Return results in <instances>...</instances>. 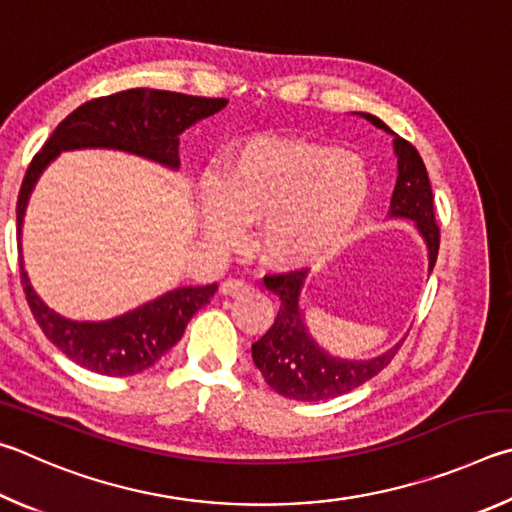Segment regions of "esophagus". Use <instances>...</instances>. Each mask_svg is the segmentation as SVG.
<instances>
[{
  "mask_svg": "<svg viewBox=\"0 0 512 512\" xmlns=\"http://www.w3.org/2000/svg\"><path fill=\"white\" fill-rule=\"evenodd\" d=\"M220 290H222V294H242L249 290V285L242 279H227V281H222Z\"/></svg>",
  "mask_w": 512,
  "mask_h": 512,
  "instance_id": "34e87169",
  "label": "esophagus"
}]
</instances>
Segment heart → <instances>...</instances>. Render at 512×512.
Returning a JSON list of instances; mask_svg holds the SVG:
<instances>
[{
    "label": "heart",
    "instance_id": "1",
    "mask_svg": "<svg viewBox=\"0 0 512 512\" xmlns=\"http://www.w3.org/2000/svg\"><path fill=\"white\" fill-rule=\"evenodd\" d=\"M369 182L362 166L303 141L254 139L231 152L215 188L204 193V229L233 242L261 222L258 249L281 267L326 261L362 218Z\"/></svg>",
    "mask_w": 512,
    "mask_h": 512
}]
</instances>
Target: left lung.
Returning <instances> with one entry per match:
<instances>
[{
    "instance_id": "left-lung-1",
    "label": "left lung",
    "mask_w": 512,
    "mask_h": 512,
    "mask_svg": "<svg viewBox=\"0 0 512 512\" xmlns=\"http://www.w3.org/2000/svg\"><path fill=\"white\" fill-rule=\"evenodd\" d=\"M362 116L378 128L391 132L375 116ZM393 148L398 155V182L393 188L389 211L393 218H409L416 222L420 236L427 242L429 272H432L438 245H441V231L436 224L434 195L427 168L418 150L407 139L396 137ZM306 274L308 270L301 267V270L265 276V285L281 299V308L272 328L256 344H251V357H254L256 369L263 373L265 382L283 398L317 402L342 396V393L353 391L375 378L396 357L400 344L384 355L364 362L337 360L321 351L315 339L308 335L299 306Z\"/></svg>"
}]
</instances>
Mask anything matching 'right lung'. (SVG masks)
<instances>
[{"label": "right lung", "mask_w": 512, "mask_h": 512, "mask_svg": "<svg viewBox=\"0 0 512 512\" xmlns=\"http://www.w3.org/2000/svg\"><path fill=\"white\" fill-rule=\"evenodd\" d=\"M227 98L188 96L166 89H125L87 101L62 121L26 168L17 195V251L20 281L35 321L49 342L87 371L123 378L150 369L184 335L197 310L209 303L218 283L204 288H179L112 321H69L56 315L33 292L22 265V220L35 182L62 150L116 148L177 168L179 134L195 121L220 112Z\"/></svg>", "instance_id": "right-lung-1"}]
</instances>
